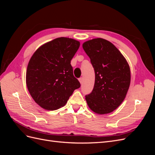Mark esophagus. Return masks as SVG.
Listing matches in <instances>:
<instances>
[{"label": "esophagus", "instance_id": "1", "mask_svg": "<svg viewBox=\"0 0 155 155\" xmlns=\"http://www.w3.org/2000/svg\"><path fill=\"white\" fill-rule=\"evenodd\" d=\"M79 83H80L81 84H82L83 83V78H80L79 79Z\"/></svg>", "mask_w": 155, "mask_h": 155}]
</instances>
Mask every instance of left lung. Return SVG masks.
Wrapping results in <instances>:
<instances>
[{
    "instance_id": "obj_1",
    "label": "left lung",
    "mask_w": 155,
    "mask_h": 155,
    "mask_svg": "<svg viewBox=\"0 0 155 155\" xmlns=\"http://www.w3.org/2000/svg\"><path fill=\"white\" fill-rule=\"evenodd\" d=\"M83 48L94 69V86L85 96L89 108L95 113L113 112L123 102L130 83L129 65L120 50L102 38L87 41Z\"/></svg>"
}]
</instances>
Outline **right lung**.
Listing matches in <instances>:
<instances>
[{
  "label": "right lung",
  "instance_id": "obj_1",
  "mask_svg": "<svg viewBox=\"0 0 155 155\" xmlns=\"http://www.w3.org/2000/svg\"><path fill=\"white\" fill-rule=\"evenodd\" d=\"M79 45L74 39L58 37L41 46L31 56L26 70V86L43 109L54 110L63 107L80 87L70 64Z\"/></svg>",
  "mask_w": 155,
  "mask_h": 155
}]
</instances>
